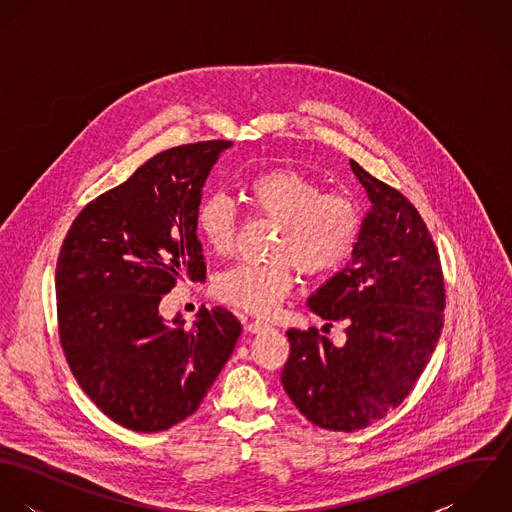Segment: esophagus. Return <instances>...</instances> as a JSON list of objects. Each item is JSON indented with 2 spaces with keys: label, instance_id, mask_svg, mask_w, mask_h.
Returning a JSON list of instances; mask_svg holds the SVG:
<instances>
[{
  "label": "esophagus",
  "instance_id": "1",
  "mask_svg": "<svg viewBox=\"0 0 512 512\" xmlns=\"http://www.w3.org/2000/svg\"><path fill=\"white\" fill-rule=\"evenodd\" d=\"M246 329H248L252 335H258V333L268 331V329H270V325H268V323H264V321H260V319H256V321H250V323L246 325Z\"/></svg>",
  "mask_w": 512,
  "mask_h": 512
}]
</instances>
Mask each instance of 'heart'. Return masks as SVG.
Instances as JSON below:
<instances>
[{"mask_svg": "<svg viewBox=\"0 0 512 512\" xmlns=\"http://www.w3.org/2000/svg\"><path fill=\"white\" fill-rule=\"evenodd\" d=\"M250 207L278 220L266 262H238L220 272L215 297L236 309L264 315L292 290V265L303 276L339 270L353 254L363 217L359 203L343 191H323L293 169H268L244 183ZM197 230L215 254H228L236 236V211L222 195L203 199Z\"/></svg>", "mask_w": 512, "mask_h": 512, "instance_id": "b5f03b06", "label": "heart"}]
</instances>
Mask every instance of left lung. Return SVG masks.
Returning a JSON list of instances; mask_svg holds the SVG:
<instances>
[{
  "instance_id": "left-lung-1",
  "label": "left lung",
  "mask_w": 512,
  "mask_h": 512,
  "mask_svg": "<svg viewBox=\"0 0 512 512\" xmlns=\"http://www.w3.org/2000/svg\"><path fill=\"white\" fill-rule=\"evenodd\" d=\"M351 167L368 193L353 262L321 286L309 309L345 323L343 345L315 327L290 329L282 384L315 426L355 432L410 394L443 329L445 284L438 248L416 207L394 187Z\"/></svg>"
}]
</instances>
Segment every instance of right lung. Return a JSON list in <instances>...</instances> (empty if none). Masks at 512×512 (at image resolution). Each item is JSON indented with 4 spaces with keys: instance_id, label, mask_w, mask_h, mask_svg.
<instances>
[{
    "instance_id": "add662e5",
    "label": "right lung",
    "mask_w": 512,
    "mask_h": 512,
    "mask_svg": "<svg viewBox=\"0 0 512 512\" xmlns=\"http://www.w3.org/2000/svg\"><path fill=\"white\" fill-rule=\"evenodd\" d=\"M228 140L171 147L90 201L69 228L55 276L59 339L78 386L112 422L169 430L201 406L240 337L224 307L167 325L159 301L179 278L203 282L201 189Z\"/></svg>"
}]
</instances>
